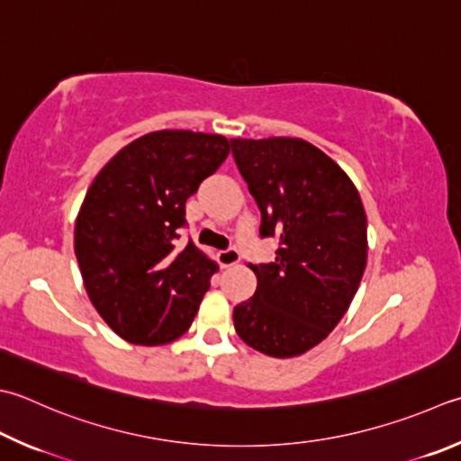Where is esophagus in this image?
I'll use <instances>...</instances> for the list:
<instances>
[{
  "label": "esophagus",
  "instance_id": "obj_1",
  "mask_svg": "<svg viewBox=\"0 0 461 461\" xmlns=\"http://www.w3.org/2000/svg\"><path fill=\"white\" fill-rule=\"evenodd\" d=\"M239 260H240V255H239L237 249H227V250H221V253H219V265L222 268L237 265Z\"/></svg>",
  "mask_w": 461,
  "mask_h": 461
}]
</instances>
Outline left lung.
<instances>
[{
	"label": "left lung",
	"mask_w": 461,
	"mask_h": 461,
	"mask_svg": "<svg viewBox=\"0 0 461 461\" xmlns=\"http://www.w3.org/2000/svg\"><path fill=\"white\" fill-rule=\"evenodd\" d=\"M273 263L250 265L257 291L234 307L239 337L268 357L319 345L349 309L367 265V216L345 170L303 138H232Z\"/></svg>",
	"instance_id": "obj_1"
}]
</instances>
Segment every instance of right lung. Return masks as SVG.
<instances>
[{"instance_id":"obj_1","label":"right lung","mask_w":461,"mask_h":461,"mask_svg":"<svg viewBox=\"0 0 461 461\" xmlns=\"http://www.w3.org/2000/svg\"><path fill=\"white\" fill-rule=\"evenodd\" d=\"M229 152L221 134L156 130L112 156L86 193L76 258L92 305L124 341L164 345L193 325L219 265L176 239L186 198Z\"/></svg>"}]
</instances>
